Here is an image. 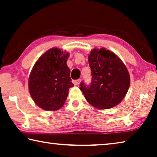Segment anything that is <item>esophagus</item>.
Returning a JSON list of instances; mask_svg holds the SVG:
<instances>
[{
	"label": "esophagus",
	"mask_w": 157,
	"mask_h": 157,
	"mask_svg": "<svg viewBox=\"0 0 157 157\" xmlns=\"http://www.w3.org/2000/svg\"><path fill=\"white\" fill-rule=\"evenodd\" d=\"M80 82H81V79H78L74 82V83H75V85H79V84H80Z\"/></svg>",
	"instance_id": "obj_1"
}]
</instances>
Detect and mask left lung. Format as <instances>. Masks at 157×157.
<instances>
[{"instance_id":"left-lung-1","label":"left lung","mask_w":157,"mask_h":157,"mask_svg":"<svg viewBox=\"0 0 157 157\" xmlns=\"http://www.w3.org/2000/svg\"><path fill=\"white\" fill-rule=\"evenodd\" d=\"M92 80L89 86L83 82L81 91L90 105L99 109L118 105L125 96L130 85V77L125 65L110 50L94 48L89 55Z\"/></svg>"}]
</instances>
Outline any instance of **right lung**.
<instances>
[{"label": "right lung", "mask_w": 157, "mask_h": 157, "mask_svg": "<svg viewBox=\"0 0 157 157\" xmlns=\"http://www.w3.org/2000/svg\"><path fill=\"white\" fill-rule=\"evenodd\" d=\"M68 52L52 48L36 61L28 80L29 91L36 105L56 111L64 105L69 88L73 86L66 64Z\"/></svg>", "instance_id": "right-lung-1"}]
</instances>
